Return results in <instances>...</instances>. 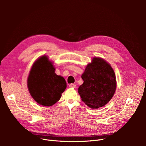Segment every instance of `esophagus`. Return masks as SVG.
I'll return each instance as SVG.
<instances>
[{"label":"esophagus","instance_id":"34e87169","mask_svg":"<svg viewBox=\"0 0 146 146\" xmlns=\"http://www.w3.org/2000/svg\"><path fill=\"white\" fill-rule=\"evenodd\" d=\"M69 86L70 88H75L76 87V85H74V84H73V83H70V85H69Z\"/></svg>","mask_w":146,"mask_h":146}]
</instances>
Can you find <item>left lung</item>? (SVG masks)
Wrapping results in <instances>:
<instances>
[{
    "label": "left lung",
    "instance_id": "obj_1",
    "mask_svg": "<svg viewBox=\"0 0 146 146\" xmlns=\"http://www.w3.org/2000/svg\"><path fill=\"white\" fill-rule=\"evenodd\" d=\"M78 89L82 100L91 108H99L111 100L115 92L116 81L111 66L100 58H94L88 64Z\"/></svg>",
    "mask_w": 146,
    "mask_h": 146
}]
</instances>
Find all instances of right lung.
Wrapping results in <instances>:
<instances>
[{
    "instance_id": "1",
    "label": "right lung",
    "mask_w": 146,
    "mask_h": 146,
    "mask_svg": "<svg viewBox=\"0 0 146 146\" xmlns=\"http://www.w3.org/2000/svg\"><path fill=\"white\" fill-rule=\"evenodd\" d=\"M55 70L47 57L42 56L33 64L28 77L31 96L37 103L45 107L56 103L66 88L64 78L57 76Z\"/></svg>"
}]
</instances>
